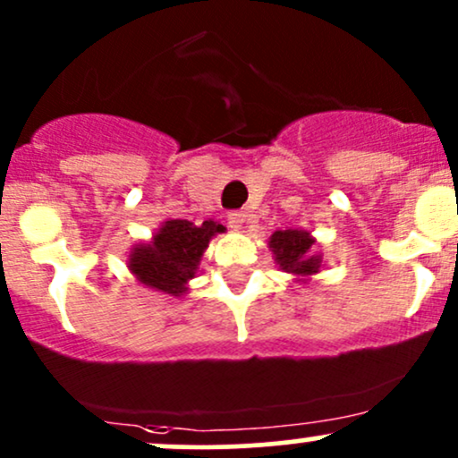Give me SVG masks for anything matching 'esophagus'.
<instances>
[{"label":"esophagus","mask_w":458,"mask_h":458,"mask_svg":"<svg viewBox=\"0 0 458 458\" xmlns=\"http://www.w3.org/2000/svg\"><path fill=\"white\" fill-rule=\"evenodd\" d=\"M245 217H248V215H245L243 210H234V213H230V215H228V224H230V228H234V230L243 228Z\"/></svg>","instance_id":"obj_1"}]
</instances>
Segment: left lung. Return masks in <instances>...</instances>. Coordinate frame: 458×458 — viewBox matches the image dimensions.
<instances>
[{"mask_svg": "<svg viewBox=\"0 0 458 458\" xmlns=\"http://www.w3.org/2000/svg\"><path fill=\"white\" fill-rule=\"evenodd\" d=\"M313 245L315 239L306 230H276L269 239V248L280 269L298 278H309L321 267V256L313 252Z\"/></svg>", "mask_w": 458, "mask_h": 458, "instance_id": "left-lung-1", "label": "left lung"}]
</instances>
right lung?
<instances>
[{"instance_id": "add662e5", "label": "right lung", "mask_w": 458, "mask_h": 458, "mask_svg": "<svg viewBox=\"0 0 458 458\" xmlns=\"http://www.w3.org/2000/svg\"><path fill=\"white\" fill-rule=\"evenodd\" d=\"M224 230V225L213 219L199 225L187 219L165 221L149 243L134 245L128 267L140 284L178 298L198 274V265L210 239Z\"/></svg>"}]
</instances>
